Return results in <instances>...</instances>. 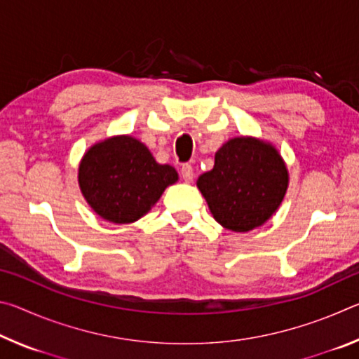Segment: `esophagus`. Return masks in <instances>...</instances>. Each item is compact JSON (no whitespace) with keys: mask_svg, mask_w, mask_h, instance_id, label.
<instances>
[{"mask_svg":"<svg viewBox=\"0 0 359 359\" xmlns=\"http://www.w3.org/2000/svg\"><path fill=\"white\" fill-rule=\"evenodd\" d=\"M180 172H182V177H184V180L185 182H191L193 180V166L191 165H182V169H180Z\"/></svg>","mask_w":359,"mask_h":359,"instance_id":"34e87169","label":"esophagus"}]
</instances>
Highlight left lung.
<instances>
[{"label": "left lung", "mask_w": 359, "mask_h": 359, "mask_svg": "<svg viewBox=\"0 0 359 359\" xmlns=\"http://www.w3.org/2000/svg\"><path fill=\"white\" fill-rule=\"evenodd\" d=\"M196 185L223 228L247 233L282 204L288 169L274 145L241 136L217 150L214 169L199 175Z\"/></svg>", "instance_id": "8db88e82"}]
</instances>
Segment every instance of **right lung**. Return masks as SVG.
Returning a JSON list of instances; mask_svg holds the SVG:
<instances>
[{"label":"right lung","instance_id":"add662e5","mask_svg":"<svg viewBox=\"0 0 359 359\" xmlns=\"http://www.w3.org/2000/svg\"><path fill=\"white\" fill-rule=\"evenodd\" d=\"M172 166L160 165L131 136L95 144L79 165V187L96 214L107 222L133 223L147 214L165 188L177 182Z\"/></svg>","mask_w":359,"mask_h":359}]
</instances>
